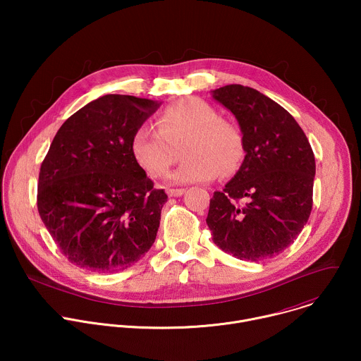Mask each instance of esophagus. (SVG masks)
<instances>
[{"instance_id":"34e87169","label":"esophagus","mask_w":361,"mask_h":361,"mask_svg":"<svg viewBox=\"0 0 361 361\" xmlns=\"http://www.w3.org/2000/svg\"><path fill=\"white\" fill-rule=\"evenodd\" d=\"M185 192V190L184 188H171V190H169L167 191V194H169V197H181L183 194Z\"/></svg>"}]
</instances>
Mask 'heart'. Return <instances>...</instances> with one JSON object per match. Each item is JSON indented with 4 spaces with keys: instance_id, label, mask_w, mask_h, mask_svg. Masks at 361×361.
<instances>
[{
    "instance_id": "b5f03b06",
    "label": "heart",
    "mask_w": 361,
    "mask_h": 361,
    "mask_svg": "<svg viewBox=\"0 0 361 361\" xmlns=\"http://www.w3.org/2000/svg\"><path fill=\"white\" fill-rule=\"evenodd\" d=\"M183 148L184 163L169 176L170 184L205 183L235 171L244 157L240 130L200 98L173 102L157 118V130L142 126L131 138L137 164L152 178L167 174Z\"/></svg>"
}]
</instances>
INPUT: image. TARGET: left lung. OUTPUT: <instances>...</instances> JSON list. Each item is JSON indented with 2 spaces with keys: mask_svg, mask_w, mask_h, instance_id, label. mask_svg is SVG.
I'll list each match as a JSON object with an SVG mask.
<instances>
[{
  "mask_svg": "<svg viewBox=\"0 0 361 361\" xmlns=\"http://www.w3.org/2000/svg\"><path fill=\"white\" fill-rule=\"evenodd\" d=\"M212 97L235 117L245 156L214 192L205 221L223 251L248 262L270 259L294 243L310 217L313 149L293 116L260 91L231 84ZM241 197L245 204H238Z\"/></svg>",
  "mask_w": 361,
  "mask_h": 361,
  "instance_id": "8db88e82",
  "label": "left lung"
}]
</instances>
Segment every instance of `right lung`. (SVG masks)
<instances>
[{
    "instance_id": "right-lung-1",
    "label": "right lung",
    "mask_w": 361,
    "mask_h": 361,
    "mask_svg": "<svg viewBox=\"0 0 361 361\" xmlns=\"http://www.w3.org/2000/svg\"><path fill=\"white\" fill-rule=\"evenodd\" d=\"M161 106L134 95H102L57 131L41 164L37 205L67 259L90 271L131 267L160 227L164 190L137 164L131 138Z\"/></svg>"
}]
</instances>
